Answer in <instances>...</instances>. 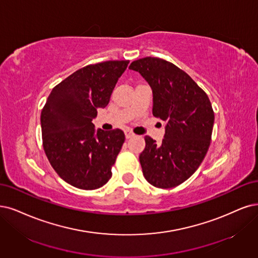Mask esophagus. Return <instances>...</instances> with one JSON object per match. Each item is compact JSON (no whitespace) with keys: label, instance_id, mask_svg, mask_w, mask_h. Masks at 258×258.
Masks as SVG:
<instances>
[{"label":"esophagus","instance_id":"1","mask_svg":"<svg viewBox=\"0 0 258 258\" xmlns=\"http://www.w3.org/2000/svg\"><path fill=\"white\" fill-rule=\"evenodd\" d=\"M134 136H135V134L132 131H125V138L126 139H130V138L134 137Z\"/></svg>","mask_w":258,"mask_h":258}]
</instances>
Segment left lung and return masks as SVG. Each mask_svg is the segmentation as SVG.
Wrapping results in <instances>:
<instances>
[{
    "instance_id": "obj_1",
    "label": "left lung",
    "mask_w": 258,
    "mask_h": 258,
    "mask_svg": "<svg viewBox=\"0 0 258 258\" xmlns=\"http://www.w3.org/2000/svg\"><path fill=\"white\" fill-rule=\"evenodd\" d=\"M153 93V116L167 122L160 145L149 136L139 156L142 172L157 188H172L191 176L212 139L215 114L207 94L178 67L157 57L133 61Z\"/></svg>"
}]
</instances>
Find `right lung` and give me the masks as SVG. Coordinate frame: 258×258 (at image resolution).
I'll use <instances>...</instances> for the list:
<instances>
[{"label": "right lung", "instance_id": "add662e5", "mask_svg": "<svg viewBox=\"0 0 258 258\" xmlns=\"http://www.w3.org/2000/svg\"><path fill=\"white\" fill-rule=\"evenodd\" d=\"M128 60L86 66L53 88L41 111L45 155L64 182L93 190L106 184L125 136L117 128L95 130L92 120L110 95Z\"/></svg>", "mask_w": 258, "mask_h": 258}]
</instances>
